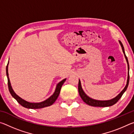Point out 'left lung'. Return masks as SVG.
Returning a JSON list of instances; mask_svg holds the SVG:
<instances>
[{
	"label": "left lung",
	"instance_id": "8db88e82",
	"mask_svg": "<svg viewBox=\"0 0 134 134\" xmlns=\"http://www.w3.org/2000/svg\"><path fill=\"white\" fill-rule=\"evenodd\" d=\"M120 44L121 45L122 51H123V53L124 54L125 57L126 58V60L127 62V63H128V79H127V83H126V85L125 86L124 89L122 90V91L116 97H115V98H113L111 100H94L92 98H90L89 96H87V95L85 94V93L83 92V90L81 88V83L80 81L79 80V85H78V90H79V94L81 97V98L85 102L89 105L90 106H95V107H108V106H110L114 105V104L116 103L119 100L120 98L122 97V94H124V93L125 92V90H126L127 87L128 86V84H129V81H130V74H129V69H130V67H129V63H128V58H127V57L125 55V51H124V48L123 45H122V42L121 41H119Z\"/></svg>",
	"mask_w": 134,
	"mask_h": 134
}]
</instances>
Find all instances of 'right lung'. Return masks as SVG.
<instances>
[{"label": "right lung", "instance_id": "1", "mask_svg": "<svg viewBox=\"0 0 134 134\" xmlns=\"http://www.w3.org/2000/svg\"><path fill=\"white\" fill-rule=\"evenodd\" d=\"M8 64L9 62L7 64V66H6V76H7L8 77V88L9 90L10 93L12 95L13 98H15L16 101L19 103L20 105L23 106L24 108H28V109H40L45 107H47V106H49L53 105V104L55 102V101L57 99V97L59 96V94H60L61 88H62L63 83H64L66 79H64L62 81H61L60 83H58L57 85L56 89L55 92H54V94L52 95L51 97H49L48 99L45 100V101L42 102L40 103H30L28 102H26L24 100V99H22L21 97H19L18 95L15 93L13 91L12 86H11L9 79V74H8Z\"/></svg>", "mask_w": 134, "mask_h": 134}]
</instances>
